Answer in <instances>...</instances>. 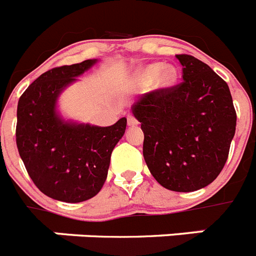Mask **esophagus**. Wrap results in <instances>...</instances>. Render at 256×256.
Returning <instances> with one entry per match:
<instances>
[{
	"label": "esophagus",
	"instance_id": "34e87169",
	"mask_svg": "<svg viewBox=\"0 0 256 256\" xmlns=\"http://www.w3.org/2000/svg\"><path fill=\"white\" fill-rule=\"evenodd\" d=\"M126 122H128V126H137V124H138L137 119L133 116L132 114H130V115L126 116Z\"/></svg>",
	"mask_w": 256,
	"mask_h": 256
}]
</instances>
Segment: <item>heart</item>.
Here are the masks:
<instances>
[{
    "mask_svg": "<svg viewBox=\"0 0 256 256\" xmlns=\"http://www.w3.org/2000/svg\"><path fill=\"white\" fill-rule=\"evenodd\" d=\"M137 80L144 85L152 84L155 90H166L178 82V70L170 64L150 63L137 72Z\"/></svg>",
    "mask_w": 256,
    "mask_h": 256,
    "instance_id": "obj_1",
    "label": "heart"
}]
</instances>
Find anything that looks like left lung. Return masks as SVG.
<instances>
[{"label": "left lung", "mask_w": 256, "mask_h": 256, "mask_svg": "<svg viewBox=\"0 0 256 256\" xmlns=\"http://www.w3.org/2000/svg\"><path fill=\"white\" fill-rule=\"evenodd\" d=\"M181 84L146 93L132 106L144 132V158L150 174L168 190L194 192L222 172L236 132L229 86L210 66L176 56Z\"/></svg>", "instance_id": "obj_1"}]
</instances>
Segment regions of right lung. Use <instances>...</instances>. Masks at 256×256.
Instances as JSON below:
<instances>
[{
    "label": "right lung",
    "mask_w": 256,
    "mask_h": 256,
    "mask_svg": "<svg viewBox=\"0 0 256 256\" xmlns=\"http://www.w3.org/2000/svg\"><path fill=\"white\" fill-rule=\"evenodd\" d=\"M98 60L62 66L37 78L19 98L16 146L30 178L45 196L68 203L90 200L104 186L126 118L110 126L66 120L58 98Z\"/></svg>",
    "instance_id": "1"
}]
</instances>
